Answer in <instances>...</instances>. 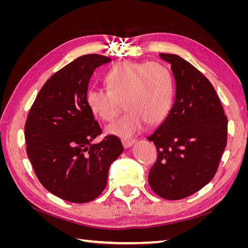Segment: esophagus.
<instances>
[{
  "label": "esophagus",
  "instance_id": "1",
  "mask_svg": "<svg viewBox=\"0 0 248 248\" xmlns=\"http://www.w3.org/2000/svg\"><path fill=\"white\" fill-rule=\"evenodd\" d=\"M121 140H122V144H123L124 148H126V149L131 147L134 144V142L137 141L134 139H122Z\"/></svg>",
  "mask_w": 248,
  "mask_h": 248
}]
</instances>
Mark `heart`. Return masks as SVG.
Listing matches in <instances>:
<instances>
[{
    "instance_id": "b5f03b06",
    "label": "heart",
    "mask_w": 248,
    "mask_h": 248,
    "mask_svg": "<svg viewBox=\"0 0 248 248\" xmlns=\"http://www.w3.org/2000/svg\"><path fill=\"white\" fill-rule=\"evenodd\" d=\"M104 82L108 89L90 88L86 101L92 114L104 122L112 121L125 102L128 112L106 128L111 136L127 139L140 133L147 123L162 122L174 102L171 74L156 62H120L107 72Z\"/></svg>"
}]
</instances>
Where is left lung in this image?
I'll return each instance as SVG.
<instances>
[{
	"mask_svg": "<svg viewBox=\"0 0 248 248\" xmlns=\"http://www.w3.org/2000/svg\"><path fill=\"white\" fill-rule=\"evenodd\" d=\"M159 57L170 65L176 95L169 115L147 139L158 153L148 181L156 194L175 201L213 179L227 146L228 119L204 74L177 55Z\"/></svg>",
	"mask_w": 248,
	"mask_h": 248,
	"instance_id": "1",
	"label": "left lung"
}]
</instances>
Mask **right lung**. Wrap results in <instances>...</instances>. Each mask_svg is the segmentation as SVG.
Returning a JSON list of instances; mask_svg holds the SVG:
<instances>
[{
  "label": "right lung",
  "instance_id": "1",
  "mask_svg": "<svg viewBox=\"0 0 248 248\" xmlns=\"http://www.w3.org/2000/svg\"><path fill=\"white\" fill-rule=\"evenodd\" d=\"M109 61L85 55L56 72L41 88L26 122L27 154L37 178L50 193L71 202L100 196L110 164L124 149L115 136L92 144L101 129L86 94L94 70Z\"/></svg>",
  "mask_w": 248,
  "mask_h": 248
}]
</instances>
